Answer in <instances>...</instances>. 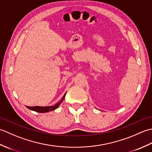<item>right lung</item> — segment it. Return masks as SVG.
<instances>
[{
    "instance_id": "right-lung-1",
    "label": "right lung",
    "mask_w": 152,
    "mask_h": 152,
    "mask_svg": "<svg viewBox=\"0 0 152 152\" xmlns=\"http://www.w3.org/2000/svg\"><path fill=\"white\" fill-rule=\"evenodd\" d=\"M65 95H66V93L63 96L62 99H61L59 102H57V104H56L53 106H27V108H28L29 110H33V111L37 112H40V113H45V112H48L50 111H53V110H56V108L59 107V106L60 105L61 103L63 102L64 97H65Z\"/></svg>"
}]
</instances>
